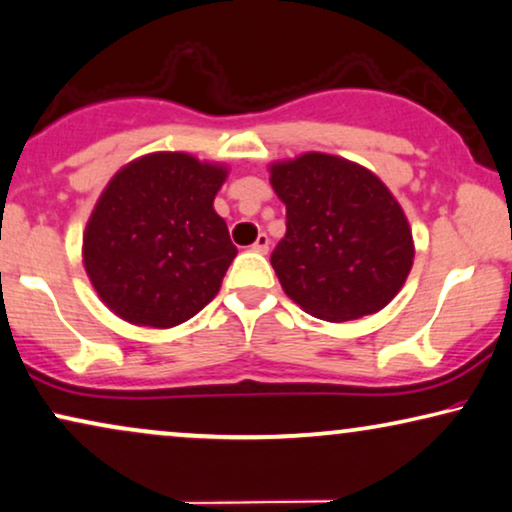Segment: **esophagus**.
Here are the masks:
<instances>
[{"mask_svg": "<svg viewBox=\"0 0 512 512\" xmlns=\"http://www.w3.org/2000/svg\"><path fill=\"white\" fill-rule=\"evenodd\" d=\"M270 249V237L265 235V232H261V235L256 237V242L251 244V251H256V254H268Z\"/></svg>", "mask_w": 512, "mask_h": 512, "instance_id": "obj_1", "label": "esophagus"}]
</instances>
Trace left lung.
<instances>
[{
  "label": "left lung",
  "mask_w": 512,
  "mask_h": 512,
  "mask_svg": "<svg viewBox=\"0 0 512 512\" xmlns=\"http://www.w3.org/2000/svg\"><path fill=\"white\" fill-rule=\"evenodd\" d=\"M270 183L287 235L270 263L291 301L327 322L357 320L393 301L414 263L407 216L381 178L324 152L277 162Z\"/></svg>",
  "instance_id": "left-lung-1"
}]
</instances>
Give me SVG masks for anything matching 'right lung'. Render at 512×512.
I'll use <instances>...</instances> for the list:
<instances>
[{
	"label": "right lung",
	"instance_id": "obj_1",
	"mask_svg": "<svg viewBox=\"0 0 512 512\" xmlns=\"http://www.w3.org/2000/svg\"><path fill=\"white\" fill-rule=\"evenodd\" d=\"M228 176L185 152H152L112 176L84 230V268L112 313L176 327L218 294L237 247L214 211Z\"/></svg>",
	"mask_w": 512,
	"mask_h": 512
}]
</instances>
